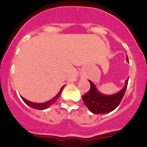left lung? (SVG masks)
<instances>
[{"label": "left lung", "instance_id": "obj_1", "mask_svg": "<svg viewBox=\"0 0 147 147\" xmlns=\"http://www.w3.org/2000/svg\"><path fill=\"white\" fill-rule=\"evenodd\" d=\"M128 80L129 78L126 80V85L123 89L116 94L110 96L101 94L97 90L94 84L91 81H89L90 89L82 96V100L85 106L94 114H105L114 110L119 106L124 96L128 85Z\"/></svg>", "mask_w": 147, "mask_h": 147}]
</instances>
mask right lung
Returning <instances> with one entry per match:
<instances>
[{
	"instance_id": "right-lung-1",
	"label": "right lung",
	"mask_w": 147,
	"mask_h": 147,
	"mask_svg": "<svg viewBox=\"0 0 147 147\" xmlns=\"http://www.w3.org/2000/svg\"><path fill=\"white\" fill-rule=\"evenodd\" d=\"M64 87H65V85L64 86H62V88H61V90H60V91L58 93V94L55 97H54L52 99L50 100V101H49V102H45V103H33V102H29V101H28V100L25 99V98H23V97H21V98H22V99L23 100V102H25L27 105H28L29 107H32V108H34V109H37V110H45V109L49 108L51 105H52L53 104H54V102L57 101V98H59V96H60L61 93H62V90H63Z\"/></svg>"
}]
</instances>
